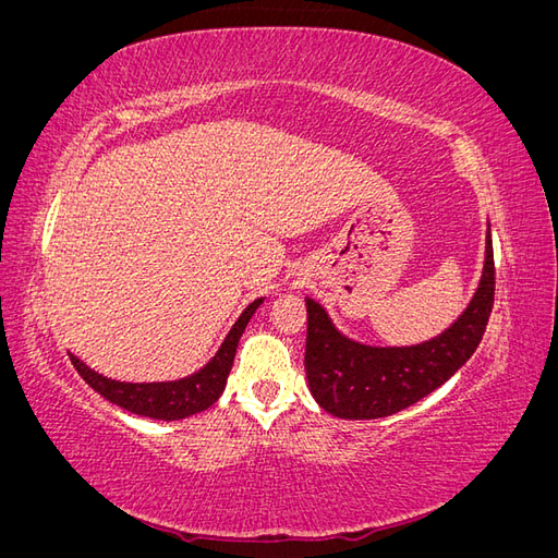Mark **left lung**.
<instances>
[{
  "instance_id": "obj_1",
  "label": "left lung",
  "mask_w": 558,
  "mask_h": 558,
  "mask_svg": "<svg viewBox=\"0 0 558 558\" xmlns=\"http://www.w3.org/2000/svg\"><path fill=\"white\" fill-rule=\"evenodd\" d=\"M307 305L305 373L320 410L337 418L367 421L408 410L451 379L482 342L494 307V246L486 230L484 267L468 307L449 328L412 347H373L351 340L314 298Z\"/></svg>"
}]
</instances>
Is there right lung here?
Returning <instances> with one entry per match:
<instances>
[{
	"instance_id": "obj_1",
	"label": "right lung",
	"mask_w": 558,
	"mask_h": 558,
	"mask_svg": "<svg viewBox=\"0 0 558 558\" xmlns=\"http://www.w3.org/2000/svg\"><path fill=\"white\" fill-rule=\"evenodd\" d=\"M263 302L265 298L251 302V305L240 314V318L234 320L232 328L226 335V340L221 342V347H218L214 356L189 377L170 379V381H142V384L116 381L95 373V369H90L86 363L78 361L74 353H70V359L78 369V375L86 379V384L95 388V391L102 398H107L109 402L118 404V408H123L137 416L156 418V421L189 418L193 414L209 410L226 391V381L232 369L234 353H238L240 337L244 335L251 316L256 314V310L263 305Z\"/></svg>"
}]
</instances>
